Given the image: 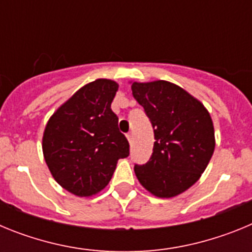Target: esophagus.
<instances>
[{
	"label": "esophagus",
	"mask_w": 252,
	"mask_h": 252,
	"mask_svg": "<svg viewBox=\"0 0 252 252\" xmlns=\"http://www.w3.org/2000/svg\"><path fill=\"white\" fill-rule=\"evenodd\" d=\"M126 137H127L128 142H130V144H132V133H131V132H128L127 135H126Z\"/></svg>",
	"instance_id": "esophagus-1"
}]
</instances>
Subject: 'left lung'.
<instances>
[{"mask_svg":"<svg viewBox=\"0 0 252 252\" xmlns=\"http://www.w3.org/2000/svg\"><path fill=\"white\" fill-rule=\"evenodd\" d=\"M130 83L155 136L150 160L145 165H135V174L155 197H177L197 183L212 158V117L199 99L171 82Z\"/></svg>","mask_w":252,"mask_h":252,"instance_id":"obj_1","label":"left lung"}]
</instances>
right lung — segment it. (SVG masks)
I'll list each match as a JSON object with an SVG mask.
<instances>
[{
    "label": "right lung",
    "mask_w": 252,
    "mask_h": 252,
    "mask_svg": "<svg viewBox=\"0 0 252 252\" xmlns=\"http://www.w3.org/2000/svg\"><path fill=\"white\" fill-rule=\"evenodd\" d=\"M117 91L112 79L87 83L58 107L44 128L46 165L57 183L77 197L101 192L117 161L128 157V141L111 110Z\"/></svg>",
    "instance_id": "add662e5"
}]
</instances>
